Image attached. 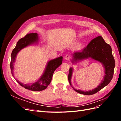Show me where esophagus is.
<instances>
[{
    "instance_id": "obj_1",
    "label": "esophagus",
    "mask_w": 121,
    "mask_h": 121,
    "mask_svg": "<svg viewBox=\"0 0 121 121\" xmlns=\"http://www.w3.org/2000/svg\"><path fill=\"white\" fill-rule=\"evenodd\" d=\"M65 60H69V58H70V56H69V54H67L66 55H65Z\"/></svg>"
}]
</instances>
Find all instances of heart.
Returning <instances> with one entry per match:
<instances>
[{
  "instance_id": "b5f03b06",
  "label": "heart",
  "mask_w": 121,
  "mask_h": 121,
  "mask_svg": "<svg viewBox=\"0 0 121 121\" xmlns=\"http://www.w3.org/2000/svg\"><path fill=\"white\" fill-rule=\"evenodd\" d=\"M82 46V44L81 43H80V44H79L78 45V48H80V47H81Z\"/></svg>"
}]
</instances>
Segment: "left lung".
<instances>
[{"label":"left lung","mask_w":121,"mask_h":121,"mask_svg":"<svg viewBox=\"0 0 121 121\" xmlns=\"http://www.w3.org/2000/svg\"><path fill=\"white\" fill-rule=\"evenodd\" d=\"M91 58L101 63L104 69V80L95 88L88 91H84L75 89L72 85L71 78L73 72V68L69 69L68 80L71 86L75 91L80 94L90 95L97 93L105 86L108 85L112 80L113 75L115 67V59L112 54L111 46L105 43L104 39L100 36L92 39L88 45L80 52H75L73 54L72 62L76 64L77 62L85 59Z\"/></svg>","instance_id":"1"}]
</instances>
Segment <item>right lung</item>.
<instances>
[{
  "instance_id": "right-lung-1",
  "label": "right lung",
  "mask_w": 121,
  "mask_h": 121,
  "mask_svg": "<svg viewBox=\"0 0 121 121\" xmlns=\"http://www.w3.org/2000/svg\"><path fill=\"white\" fill-rule=\"evenodd\" d=\"M38 40L39 38L38 34L33 33L27 34L24 37L20 39L17 41L15 48L13 49L12 54H11L10 69L13 77H14L13 73V70L14 69L13 63L15 62L17 53L21 49H22L26 47L34 44L38 43ZM62 61H63V57L62 56L49 60L47 63L45 71L41 77L39 78L37 81L34 83L31 84H24L17 81V79H16V80L21 86L29 90L33 91H40L44 90L50 84L54 71L60 65H61Z\"/></svg>"
}]
</instances>
